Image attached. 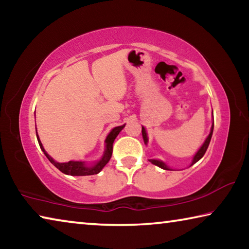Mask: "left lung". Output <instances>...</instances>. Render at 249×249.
I'll use <instances>...</instances> for the list:
<instances>
[{
	"instance_id": "1",
	"label": "left lung",
	"mask_w": 249,
	"mask_h": 249,
	"mask_svg": "<svg viewBox=\"0 0 249 249\" xmlns=\"http://www.w3.org/2000/svg\"><path fill=\"white\" fill-rule=\"evenodd\" d=\"M213 127H214V125H212V128H211V133H210V135L208 136V138H206V140H205L204 144L202 145V147H201V148L199 149V151H197V153L196 154L195 158H193V161H192V163H191V166H192V165H195V163H196V161H199V160H200V159L204 156L205 151H206V149H208V147H209V145H210L211 138H212ZM142 138H144L145 144H147V142H148V138H147V134H146V130H145V128H144V127H142ZM149 161H150L151 163H154V165H156V166H158V167H160V168H162V169H165V170H168V169H169V168H168V167H167V166L165 165V163H163L162 161H160V160L150 159Z\"/></svg>"
}]
</instances>
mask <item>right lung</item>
<instances>
[{"label":"right lung","instance_id":"right-lung-1","mask_svg":"<svg viewBox=\"0 0 249 249\" xmlns=\"http://www.w3.org/2000/svg\"><path fill=\"white\" fill-rule=\"evenodd\" d=\"M124 126L125 125L117 126V127L113 128L111 130V133L108 134L107 140H105L107 149H105L103 158L92 167H87L86 165H84V162H82V161H69V162H62V163L54 161V160L45 151L44 147H43V145H41V142L39 141L38 134H37V140H38L40 148L44 151L46 157H47L49 161L52 162L54 167L58 168V169L61 172H64V174H66V175H70V176H91V175L99 174V172L103 169V167L108 162V160L111 159L112 153H113V142H114V140L116 138L117 135L120 134L121 130L124 128Z\"/></svg>","mask_w":249,"mask_h":249}]
</instances>
